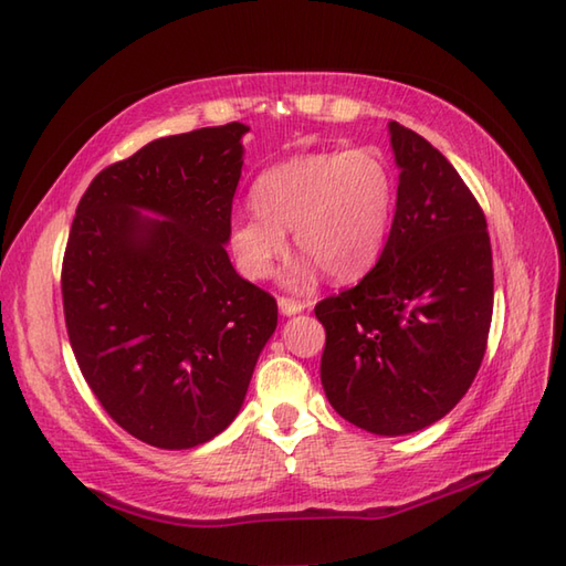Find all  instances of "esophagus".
Returning <instances> with one entry per match:
<instances>
[{"instance_id":"34e87169","label":"esophagus","mask_w":566,"mask_h":566,"mask_svg":"<svg viewBox=\"0 0 566 566\" xmlns=\"http://www.w3.org/2000/svg\"><path fill=\"white\" fill-rule=\"evenodd\" d=\"M276 304H280V311L284 316H294L308 306L306 302H298V298H290V296H280V302Z\"/></svg>"}]
</instances>
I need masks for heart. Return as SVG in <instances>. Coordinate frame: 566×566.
Masks as SVG:
<instances>
[{"label":"heart","instance_id":"obj_1","mask_svg":"<svg viewBox=\"0 0 566 566\" xmlns=\"http://www.w3.org/2000/svg\"><path fill=\"white\" fill-rule=\"evenodd\" d=\"M255 213L231 223L228 243L248 280H264L286 252V235L304 260L292 282L321 268L335 282H353L381 255L396 203V179L377 148L314 150L260 172L250 189Z\"/></svg>","mask_w":566,"mask_h":566}]
</instances>
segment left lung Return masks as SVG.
I'll use <instances>...</instances> for the list:
<instances>
[{
  "label": "left lung",
  "instance_id": "1",
  "mask_svg": "<svg viewBox=\"0 0 566 566\" xmlns=\"http://www.w3.org/2000/svg\"><path fill=\"white\" fill-rule=\"evenodd\" d=\"M389 130L401 175L387 245L359 284L314 311L331 406L363 430L406 436L472 387L494 314V260L484 211L448 158L411 128Z\"/></svg>",
  "mask_w": 566,
  "mask_h": 566
}]
</instances>
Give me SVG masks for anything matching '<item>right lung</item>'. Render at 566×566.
<instances>
[{
  "label": "right lung",
  "instance_id": "add662e5",
  "mask_svg": "<svg viewBox=\"0 0 566 566\" xmlns=\"http://www.w3.org/2000/svg\"><path fill=\"white\" fill-rule=\"evenodd\" d=\"M245 130L148 143L104 167L72 219L60 274L72 353L114 423L153 448H197L231 426L276 328L274 296L226 252Z\"/></svg>",
  "mask_w": 566,
  "mask_h": 566
}]
</instances>
